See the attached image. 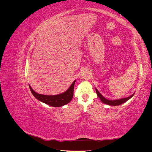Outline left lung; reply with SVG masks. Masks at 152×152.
Listing matches in <instances>:
<instances>
[{
    "instance_id": "obj_1",
    "label": "left lung",
    "mask_w": 152,
    "mask_h": 152,
    "mask_svg": "<svg viewBox=\"0 0 152 152\" xmlns=\"http://www.w3.org/2000/svg\"><path fill=\"white\" fill-rule=\"evenodd\" d=\"M96 89V93H97V95L98 96V97L99 98V99H101V101L102 102L104 103V104H108V105H111V106H117V105H120L126 102L127 100L129 99L130 98H131L133 96H134V93L132 95H131V96H129V97H127V98H122V99H117V100H108L107 99L104 98L103 96L101 94L99 91Z\"/></svg>"
}]
</instances>
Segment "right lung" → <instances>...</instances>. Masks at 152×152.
<instances>
[{
    "label": "right lung",
    "mask_w": 152,
    "mask_h": 152,
    "mask_svg": "<svg viewBox=\"0 0 152 152\" xmlns=\"http://www.w3.org/2000/svg\"><path fill=\"white\" fill-rule=\"evenodd\" d=\"M75 83V80L73 82L71 86L69 87L68 89L65 91V93L60 94L53 96L38 94L32 89L30 86L29 87L32 94L34 96V97L36 99L39 100L40 102H42L53 107H62L63 105H65L66 104H68L72 100L73 96Z\"/></svg>",
    "instance_id": "1"
}]
</instances>
